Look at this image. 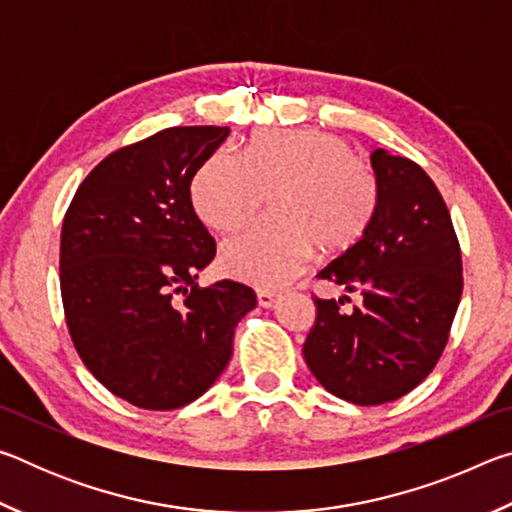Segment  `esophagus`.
I'll use <instances>...</instances> for the list:
<instances>
[{"mask_svg":"<svg viewBox=\"0 0 512 512\" xmlns=\"http://www.w3.org/2000/svg\"><path fill=\"white\" fill-rule=\"evenodd\" d=\"M277 300L275 291H266V289H257V305L259 307H273Z\"/></svg>","mask_w":512,"mask_h":512,"instance_id":"34e87169","label":"esophagus"}]
</instances>
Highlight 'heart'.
I'll return each mask as SVG.
<instances>
[{"instance_id":"1","label":"heart","mask_w":512,"mask_h":512,"mask_svg":"<svg viewBox=\"0 0 512 512\" xmlns=\"http://www.w3.org/2000/svg\"><path fill=\"white\" fill-rule=\"evenodd\" d=\"M273 194L271 221L223 241L219 264L262 289L296 277L314 248L343 255L359 246L379 212V180L345 137L320 128H271L248 137L241 158L216 151L192 180L196 214L214 230H235Z\"/></svg>"}]
</instances>
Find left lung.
<instances>
[{"instance_id":"left-lung-1","label":"left lung","mask_w":512,"mask_h":512,"mask_svg":"<svg viewBox=\"0 0 512 512\" xmlns=\"http://www.w3.org/2000/svg\"><path fill=\"white\" fill-rule=\"evenodd\" d=\"M379 212L359 246L316 277L359 291L314 298L316 320L302 354L329 393L359 406L413 391L443 354L463 293V259L452 216L420 164L384 149L372 153Z\"/></svg>"}]
</instances>
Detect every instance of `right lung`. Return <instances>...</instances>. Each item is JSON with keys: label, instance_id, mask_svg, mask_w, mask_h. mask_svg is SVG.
Segmentation results:
<instances>
[{"label": "right lung", "instance_id": "right-lung-1", "mask_svg": "<svg viewBox=\"0 0 512 512\" xmlns=\"http://www.w3.org/2000/svg\"><path fill=\"white\" fill-rule=\"evenodd\" d=\"M228 126H173L121 146L76 189L60 232V296L72 343L112 395L180 409L232 357L255 291L198 287L216 244L192 205L198 167Z\"/></svg>", "mask_w": 512, "mask_h": 512}]
</instances>
